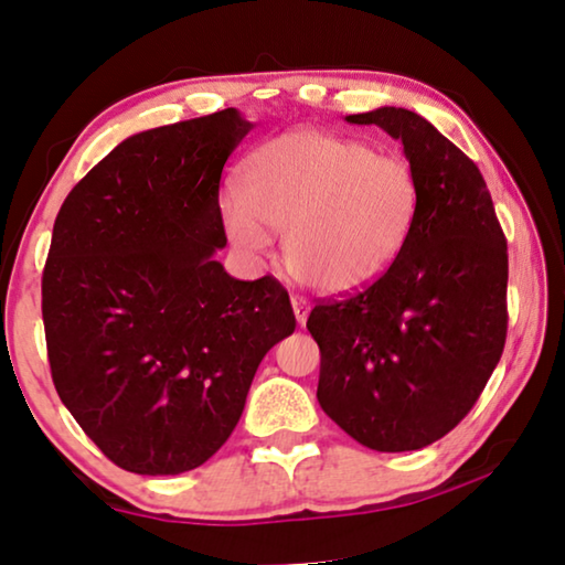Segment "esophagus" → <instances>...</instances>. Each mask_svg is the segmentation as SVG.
Here are the masks:
<instances>
[{
    "label": "esophagus",
    "mask_w": 565,
    "mask_h": 565,
    "mask_svg": "<svg viewBox=\"0 0 565 565\" xmlns=\"http://www.w3.org/2000/svg\"><path fill=\"white\" fill-rule=\"evenodd\" d=\"M291 309H294V317H297V322L305 327L309 317V301L305 297H291Z\"/></svg>",
    "instance_id": "obj_1"
}]
</instances>
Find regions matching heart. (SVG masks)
<instances>
[{"mask_svg":"<svg viewBox=\"0 0 565 565\" xmlns=\"http://www.w3.org/2000/svg\"><path fill=\"white\" fill-rule=\"evenodd\" d=\"M418 180L406 159L322 129L268 139L246 159L241 198L223 205L228 238L264 254L284 231V264L299 284L344 294L377 279L414 228Z\"/></svg>","mask_w":565,"mask_h":565,"instance_id":"b5f03b06","label":"heart"}]
</instances>
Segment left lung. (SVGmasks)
I'll return each instance as SVG.
<instances>
[{
    "label": "left lung",
    "instance_id": "obj_1",
    "mask_svg": "<svg viewBox=\"0 0 565 565\" xmlns=\"http://www.w3.org/2000/svg\"><path fill=\"white\" fill-rule=\"evenodd\" d=\"M344 121L401 141L418 210L381 279L311 309L317 401L367 449H424L469 414L500 363L508 243L482 172L424 116L381 106Z\"/></svg>",
    "mask_w": 565,
    "mask_h": 565
}]
</instances>
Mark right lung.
<instances>
[{
    "instance_id": "add662e5",
    "label": "right lung",
    "mask_w": 565,
    "mask_h": 565,
    "mask_svg": "<svg viewBox=\"0 0 565 565\" xmlns=\"http://www.w3.org/2000/svg\"><path fill=\"white\" fill-rule=\"evenodd\" d=\"M238 108L139 131L65 198L42 274L55 391L134 475H180L228 441L260 360L297 327L284 286L238 281L221 174Z\"/></svg>"
}]
</instances>
